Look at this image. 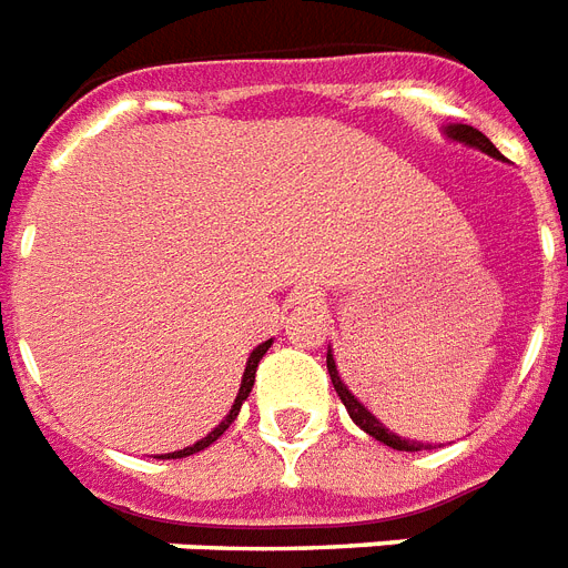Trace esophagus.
<instances>
[{
  "mask_svg": "<svg viewBox=\"0 0 568 568\" xmlns=\"http://www.w3.org/2000/svg\"><path fill=\"white\" fill-rule=\"evenodd\" d=\"M303 303H310V306H318V297H315V294H306V297H303Z\"/></svg>",
  "mask_w": 568,
  "mask_h": 568,
  "instance_id": "1",
  "label": "esophagus"
}]
</instances>
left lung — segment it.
I'll return each instance as SVG.
<instances>
[{
    "mask_svg": "<svg viewBox=\"0 0 568 568\" xmlns=\"http://www.w3.org/2000/svg\"><path fill=\"white\" fill-rule=\"evenodd\" d=\"M445 132V138L448 141H454V144H463V146H471V150H480V153L493 155V159H504L498 150H495V144L489 141V138L484 135V132H477L475 126H466V123H450V126L442 129ZM327 372H329V379H333V386H336L338 397H342V404H345L347 415L354 418L356 427H363L368 436H374L377 442H383V445H388V448L395 450H422V448H430L427 442H415V439H404V436H397V433H392L386 427V424L379 422L377 415L368 409V406L359 400V397L347 388V383L342 379V374H338V365H336V356H333V347H327Z\"/></svg>",
    "mask_w": 568,
    "mask_h": 568,
    "instance_id": "left-lung-1",
    "label": "left lung"
}]
</instances>
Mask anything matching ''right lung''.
Returning <instances> with one entry per match:
<instances>
[{"label": "right lung", "mask_w": 568, "mask_h": 568, "mask_svg": "<svg viewBox=\"0 0 568 568\" xmlns=\"http://www.w3.org/2000/svg\"><path fill=\"white\" fill-rule=\"evenodd\" d=\"M274 345V338H267V342H262L258 347H253V354L247 356V365H244V374H241V386H239V395H235V404H232V409L226 415H223V422L214 427L212 433H205L203 439L194 442V445H189V448H182V450H173V454H162L159 459H182V457H191V454H196V450H203L209 448L212 442H217L223 436V430L230 427L235 418H239L241 413V404L247 400L250 397V388H253V383H256V368H258V359L267 354V347Z\"/></svg>", "instance_id": "1"}]
</instances>
